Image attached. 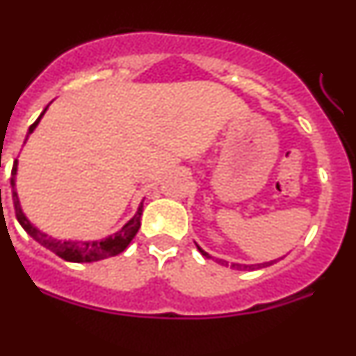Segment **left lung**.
<instances>
[{
  "instance_id": "1",
  "label": "left lung",
  "mask_w": 356,
  "mask_h": 356,
  "mask_svg": "<svg viewBox=\"0 0 356 356\" xmlns=\"http://www.w3.org/2000/svg\"><path fill=\"white\" fill-rule=\"evenodd\" d=\"M196 247H198V245H196ZM198 250L202 252L203 255H205V257H209L210 259V255L207 254L205 250H202V247H198ZM217 262H219V264H222V266H227V261H222V259H216ZM273 262H277V261H270V262H262V264H250V266H245V264H231V268H236V270H261V268H268V266H271L273 264Z\"/></svg>"
}]
</instances>
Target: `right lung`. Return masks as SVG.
I'll list each match as a JSON object with an SVG mask.
<instances>
[{"label": "right lung", "mask_w": 356, "mask_h": 356, "mask_svg": "<svg viewBox=\"0 0 356 356\" xmlns=\"http://www.w3.org/2000/svg\"><path fill=\"white\" fill-rule=\"evenodd\" d=\"M47 111V108H44ZM44 111L41 113L40 118L29 127V134H33V130L36 129L40 120L43 118ZM27 140V139H26ZM15 174H17V160L15 165L12 168V198H13V207H15V216L17 220L20 222V226L26 229V233L29 234L33 240H36L38 243L43 245L44 248L54 252L55 255L62 257L64 261L69 262H94L101 261V259L113 257V255H118L129 247L130 241L134 240V236L137 234L140 227V216H143V203L139 205V210H137L136 216L118 231V233L111 234V236L104 238V240H94V241H78V240H57V238H51L48 234L41 233L33 222L26 217V213L22 212V207H20L19 195L15 191Z\"/></svg>", "instance_id": "obj_1"}]
</instances>
